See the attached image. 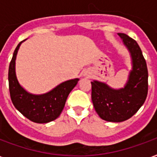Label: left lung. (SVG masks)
I'll use <instances>...</instances> for the list:
<instances>
[{
    "mask_svg": "<svg viewBox=\"0 0 157 157\" xmlns=\"http://www.w3.org/2000/svg\"><path fill=\"white\" fill-rule=\"evenodd\" d=\"M123 39L132 59V71L124 88L113 89L103 82H92V100L96 112L109 122H123L131 118L145 102L148 93V70L137 42L124 33Z\"/></svg>",
    "mask_w": 157,
    "mask_h": 157,
    "instance_id": "8db88e82",
    "label": "left lung"
}]
</instances>
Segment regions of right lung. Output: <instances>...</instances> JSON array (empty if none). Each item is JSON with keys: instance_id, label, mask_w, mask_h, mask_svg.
<instances>
[{"instance_id": "obj_1", "label": "right lung", "mask_w": 157, "mask_h": 157, "mask_svg": "<svg viewBox=\"0 0 157 157\" xmlns=\"http://www.w3.org/2000/svg\"><path fill=\"white\" fill-rule=\"evenodd\" d=\"M22 43L20 42L17 46L9 65V91L12 102L16 109L29 120L38 124L51 122L60 115L68 95L76 86L79 79L66 81L41 95L28 92L19 84L15 71L16 57Z\"/></svg>"}]
</instances>
